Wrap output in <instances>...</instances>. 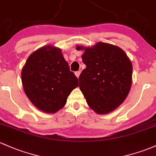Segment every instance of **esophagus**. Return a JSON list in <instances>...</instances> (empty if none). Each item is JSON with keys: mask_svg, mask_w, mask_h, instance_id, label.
I'll return each mask as SVG.
<instances>
[{"mask_svg": "<svg viewBox=\"0 0 156 156\" xmlns=\"http://www.w3.org/2000/svg\"><path fill=\"white\" fill-rule=\"evenodd\" d=\"M75 75L76 76V77L79 78L80 77V71H76L75 72Z\"/></svg>", "mask_w": 156, "mask_h": 156, "instance_id": "1", "label": "esophagus"}]
</instances>
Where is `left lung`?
<instances>
[{
    "label": "left lung",
    "mask_w": 156,
    "mask_h": 156,
    "mask_svg": "<svg viewBox=\"0 0 156 156\" xmlns=\"http://www.w3.org/2000/svg\"><path fill=\"white\" fill-rule=\"evenodd\" d=\"M84 50L82 56L86 68L80 74V88L90 108L99 115L109 113L123 103L132 85V65L118 46L98 42Z\"/></svg>",
    "instance_id": "1"
}]
</instances>
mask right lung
Here are the masks:
<instances>
[{
	"label": "right lung",
	"mask_w": 156,
	"mask_h": 156,
	"mask_svg": "<svg viewBox=\"0 0 156 156\" xmlns=\"http://www.w3.org/2000/svg\"><path fill=\"white\" fill-rule=\"evenodd\" d=\"M21 80L31 103L46 113L61 109L79 85L61 49L52 45L36 50L28 57L21 71Z\"/></svg>",
	"instance_id": "add662e5"
}]
</instances>
